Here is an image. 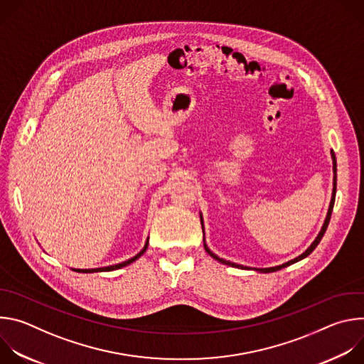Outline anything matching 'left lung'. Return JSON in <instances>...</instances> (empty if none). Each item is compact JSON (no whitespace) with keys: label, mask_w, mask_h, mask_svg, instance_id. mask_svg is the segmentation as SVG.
I'll return each mask as SVG.
<instances>
[{"label":"left lung","mask_w":364,"mask_h":364,"mask_svg":"<svg viewBox=\"0 0 364 364\" xmlns=\"http://www.w3.org/2000/svg\"><path fill=\"white\" fill-rule=\"evenodd\" d=\"M331 157H333V173H334V183H333V197H331V201H330V207H328V213H327V218H326V222H324V225H323V228H321V232L318 233V236L316 237V240L311 243V246L302 253V255H299L298 257H295V259H292V261H288V262H285V264H282V265H279V267H272V268H257V269H255V271H257V272H264V274H268V272H275V271H279V269H282V268H287V267H289V265H292V264H295V262H298V261H301V259H304V257H306L311 252H313L317 246H318V243H320V240L323 239V236H324V233H326V230H327V228H328V223H330V219H331V212H333V207H334V200H336V190H337V163H336V155H334V152L331 151ZM200 220H201V226H203V219H201V216H200ZM204 249H205V252L209 253L212 257H215L216 261H219V262H222V264H225V265H229V267H233V268H240V269H249V268H246V267H242V265H237V264H233V262H229V261H225V259H222V257H219L218 255H215L209 247H207V245L204 243Z\"/></svg>","instance_id":"8db88e82"}]
</instances>
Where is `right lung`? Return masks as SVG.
Returning a JSON list of instances; mask_svg holds the SVG:
<instances>
[{"instance_id":"add662e5","label":"right lung","mask_w":364,"mask_h":364,"mask_svg":"<svg viewBox=\"0 0 364 364\" xmlns=\"http://www.w3.org/2000/svg\"><path fill=\"white\" fill-rule=\"evenodd\" d=\"M146 247H148V239H146V242H145L144 249H142L139 253H136L134 257L128 259V261H125V262H122V264L111 265V267H105V268H96V269H73V271H76V272H82V274H90V272H100V271H115V269H121V268H124V267H127V265L132 264L134 261H136V259H138V257H139V256L146 250Z\"/></svg>"}]
</instances>
